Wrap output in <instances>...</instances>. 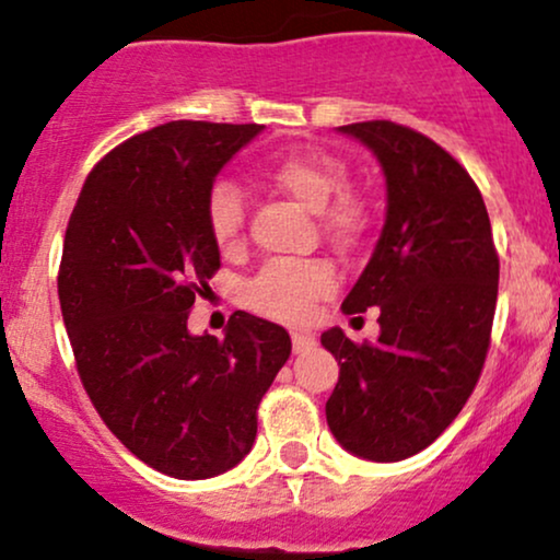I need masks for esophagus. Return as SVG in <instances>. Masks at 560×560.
I'll return each instance as SVG.
<instances>
[{"instance_id": "obj_1", "label": "esophagus", "mask_w": 560, "mask_h": 560, "mask_svg": "<svg viewBox=\"0 0 560 560\" xmlns=\"http://www.w3.org/2000/svg\"><path fill=\"white\" fill-rule=\"evenodd\" d=\"M313 345H316V339H313L311 334L292 331V350H294V352H305V350H311Z\"/></svg>"}]
</instances>
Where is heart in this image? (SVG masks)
<instances>
[{
	"label": "heart",
	"mask_w": 560,
	"mask_h": 560,
	"mask_svg": "<svg viewBox=\"0 0 560 560\" xmlns=\"http://www.w3.org/2000/svg\"><path fill=\"white\" fill-rule=\"evenodd\" d=\"M266 182L292 197L311 213H320L326 236L337 244H355L369 229V205L347 189V163L329 152H289L271 160ZM205 223L218 249L231 253L244 236V197L240 186L215 182L205 199ZM334 289L326 262H271L249 284V300L268 316L300 324L311 316L313 302Z\"/></svg>",
	"instance_id": "b5f03b06"
}]
</instances>
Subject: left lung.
<instances>
[{
    "mask_svg": "<svg viewBox=\"0 0 560 560\" xmlns=\"http://www.w3.org/2000/svg\"><path fill=\"white\" fill-rule=\"evenodd\" d=\"M374 152L387 218L369 266L342 302L378 307L376 342L320 334L339 361L326 421L345 450L392 464L429 447L460 413L490 350L500 260L481 191L464 165L392 120L339 126Z\"/></svg>",
    "mask_w": 560,
    "mask_h": 560,
    "instance_id": "obj_1",
    "label": "left lung"
}]
</instances>
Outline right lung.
<instances>
[{
	"label": "right lung",
	"instance_id": "obj_1",
	"mask_svg": "<svg viewBox=\"0 0 560 560\" xmlns=\"http://www.w3.org/2000/svg\"><path fill=\"white\" fill-rule=\"evenodd\" d=\"M258 124L173 120L107 152L62 244V320L96 413L160 474L210 479L253 450L258 405L292 352L279 324L236 311L195 337L189 307L221 268L205 199Z\"/></svg>",
	"mask_w": 560,
	"mask_h": 560
}]
</instances>
